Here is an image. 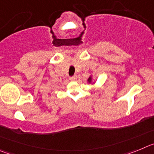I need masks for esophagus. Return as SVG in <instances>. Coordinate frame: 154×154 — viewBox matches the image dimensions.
I'll list each match as a JSON object with an SVG mask.
<instances>
[{
    "instance_id": "34e87169",
    "label": "esophagus",
    "mask_w": 154,
    "mask_h": 154,
    "mask_svg": "<svg viewBox=\"0 0 154 154\" xmlns=\"http://www.w3.org/2000/svg\"><path fill=\"white\" fill-rule=\"evenodd\" d=\"M69 79L71 80V81H75L76 79H77V75H73V76H71L70 78H69Z\"/></svg>"
}]
</instances>
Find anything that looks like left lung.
<instances>
[{
	"instance_id": "8db88e82",
	"label": "left lung",
	"mask_w": 154,
	"mask_h": 154,
	"mask_svg": "<svg viewBox=\"0 0 154 154\" xmlns=\"http://www.w3.org/2000/svg\"><path fill=\"white\" fill-rule=\"evenodd\" d=\"M88 81H89V82H91V77L89 79H88Z\"/></svg>"
}]
</instances>
